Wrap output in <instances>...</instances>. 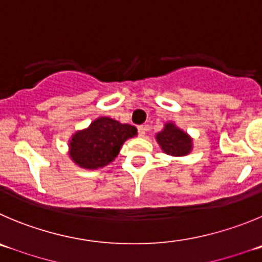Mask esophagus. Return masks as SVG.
I'll return each instance as SVG.
<instances>
[{"instance_id": "esophagus-1", "label": "esophagus", "mask_w": 262, "mask_h": 262, "mask_svg": "<svg viewBox=\"0 0 262 262\" xmlns=\"http://www.w3.org/2000/svg\"><path fill=\"white\" fill-rule=\"evenodd\" d=\"M148 129V125H141L138 126V134L139 137H145L146 136V130Z\"/></svg>"}]
</instances>
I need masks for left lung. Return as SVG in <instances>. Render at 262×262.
Listing matches in <instances>:
<instances>
[{
	"label": "left lung",
	"mask_w": 262,
	"mask_h": 262,
	"mask_svg": "<svg viewBox=\"0 0 262 262\" xmlns=\"http://www.w3.org/2000/svg\"><path fill=\"white\" fill-rule=\"evenodd\" d=\"M156 142L167 155L170 156H186L192 151V138L178 128L174 123L164 124L163 130L155 136Z\"/></svg>",
	"instance_id": "1"
}]
</instances>
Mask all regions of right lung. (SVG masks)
<instances>
[{
	"instance_id": "right-lung-1",
	"label": "right lung",
	"mask_w": 262,
	"mask_h": 262,
	"mask_svg": "<svg viewBox=\"0 0 262 262\" xmlns=\"http://www.w3.org/2000/svg\"><path fill=\"white\" fill-rule=\"evenodd\" d=\"M137 136V128L111 117H98L88 128L77 130L68 141V155L84 169L108 165L120 152L126 139Z\"/></svg>"
}]
</instances>
